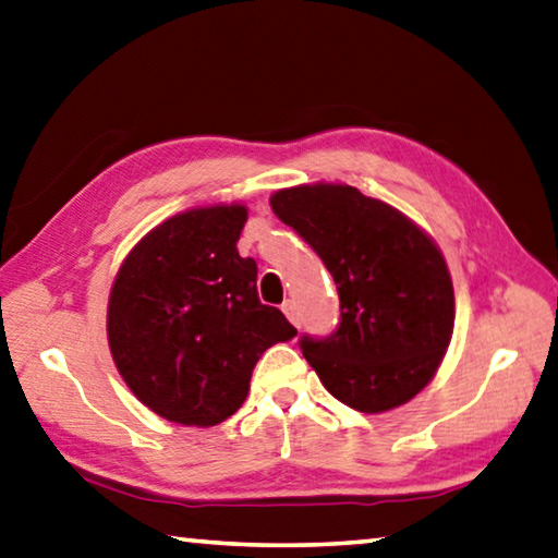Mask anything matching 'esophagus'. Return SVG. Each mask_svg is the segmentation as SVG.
<instances>
[{
	"instance_id": "1",
	"label": "esophagus",
	"mask_w": 558,
	"mask_h": 558,
	"mask_svg": "<svg viewBox=\"0 0 558 558\" xmlns=\"http://www.w3.org/2000/svg\"><path fill=\"white\" fill-rule=\"evenodd\" d=\"M282 312H286V317L298 327V324H300V314H298V305H295V302H292V300L282 302Z\"/></svg>"
}]
</instances>
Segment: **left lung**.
Returning <instances> with one entry per match:
<instances>
[{
    "label": "left lung",
    "mask_w": 558,
    "mask_h": 558,
    "mask_svg": "<svg viewBox=\"0 0 558 558\" xmlns=\"http://www.w3.org/2000/svg\"><path fill=\"white\" fill-rule=\"evenodd\" d=\"M270 207L337 282V329L300 337L324 388L368 414L412 400L434 378L453 331V286L437 244L351 185L278 190Z\"/></svg>",
    "instance_id": "obj_1"
}]
</instances>
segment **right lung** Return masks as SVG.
<instances>
[{
	"label": "right lung",
	"mask_w": 558,
	"mask_h": 558,
	"mask_svg": "<svg viewBox=\"0 0 558 558\" xmlns=\"http://www.w3.org/2000/svg\"><path fill=\"white\" fill-rule=\"evenodd\" d=\"M244 205L166 219L131 248L109 295L111 359L131 392L163 420L215 427L248 395L260 353L298 329L258 300V268L236 241Z\"/></svg>",
	"instance_id": "obj_1"
}]
</instances>
